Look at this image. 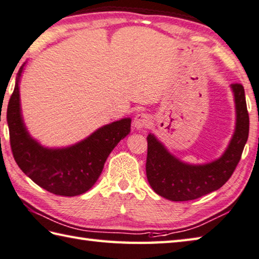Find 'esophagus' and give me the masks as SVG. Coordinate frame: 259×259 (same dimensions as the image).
I'll list each match as a JSON object with an SVG mask.
<instances>
[{
  "label": "esophagus",
  "mask_w": 259,
  "mask_h": 259,
  "mask_svg": "<svg viewBox=\"0 0 259 259\" xmlns=\"http://www.w3.org/2000/svg\"><path fill=\"white\" fill-rule=\"evenodd\" d=\"M149 124H150V118H149V116L146 115V113H139V115L134 118L133 121L134 128L138 131L146 128Z\"/></svg>",
  "instance_id": "esophagus-1"
}]
</instances>
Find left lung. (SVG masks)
I'll return each mask as SVG.
<instances>
[{"instance_id": "1", "label": "left lung", "mask_w": 259, "mask_h": 259, "mask_svg": "<svg viewBox=\"0 0 259 259\" xmlns=\"http://www.w3.org/2000/svg\"><path fill=\"white\" fill-rule=\"evenodd\" d=\"M234 107L235 127L222 156L205 164H190L173 153L155 134L149 133L147 179L153 191L170 201L194 200L216 191L228 182L241 158L249 134V115L244 89L231 84Z\"/></svg>"}]
</instances>
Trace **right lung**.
I'll list each match as a JSON object with an SVG mask.
<instances>
[{"mask_svg": "<svg viewBox=\"0 0 259 259\" xmlns=\"http://www.w3.org/2000/svg\"><path fill=\"white\" fill-rule=\"evenodd\" d=\"M26 62L16 77L8 104L7 121L15 160L40 188L63 197L88 192L101 175L110 152L131 132L130 117L103 125L89 137L67 147H45L30 135L22 117L20 79Z\"/></svg>", "mask_w": 259, "mask_h": 259, "instance_id": "add662e5", "label": "right lung"}]
</instances>
